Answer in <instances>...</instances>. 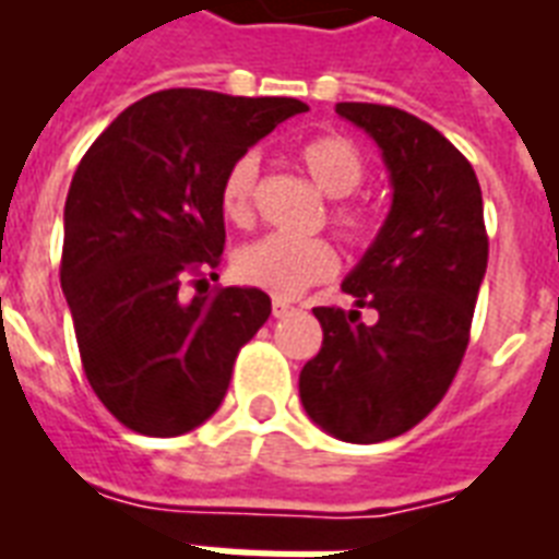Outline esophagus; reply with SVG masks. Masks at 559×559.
I'll return each instance as SVG.
<instances>
[{
	"label": "esophagus",
	"instance_id": "1",
	"mask_svg": "<svg viewBox=\"0 0 559 559\" xmlns=\"http://www.w3.org/2000/svg\"><path fill=\"white\" fill-rule=\"evenodd\" d=\"M294 306L292 302H285V300H274V318H285L288 311H292Z\"/></svg>",
	"mask_w": 559,
	"mask_h": 559
}]
</instances>
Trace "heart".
Listing matches in <instances>:
<instances>
[{"label":"heart","instance_id":"b5f03b06","mask_svg":"<svg viewBox=\"0 0 559 559\" xmlns=\"http://www.w3.org/2000/svg\"><path fill=\"white\" fill-rule=\"evenodd\" d=\"M297 159L306 168V175L318 183V189L335 198V203L329 206L332 227L347 241L370 239L379 227V212L367 201L349 198V192H356L358 186L365 183L367 166L361 151L347 136H318L297 151ZM257 157L245 154L233 159L230 168L221 177L218 189L221 212L227 215V221L248 227L257 212ZM233 265L245 285L262 288L280 300H292L309 285L323 283L335 274L338 257L323 239H297V236L271 233L245 245L236 253Z\"/></svg>","mask_w":559,"mask_h":559}]
</instances>
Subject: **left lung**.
Masks as SVG:
<instances>
[{
  "label": "left lung",
  "instance_id": "left-lung-1",
  "mask_svg": "<svg viewBox=\"0 0 559 559\" xmlns=\"http://www.w3.org/2000/svg\"><path fill=\"white\" fill-rule=\"evenodd\" d=\"M335 114L382 148L393 203L344 292L376 308L314 309L320 353L300 370L302 408L347 443L405 435L445 396L464 361L487 271L481 186L469 159L431 124L388 104L341 102Z\"/></svg>",
  "mask_w": 559,
  "mask_h": 559
}]
</instances>
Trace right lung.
I'll use <instances>...</instances> for the list:
<instances>
[{
    "label": "right lung",
    "mask_w": 559,
    "mask_h": 559,
    "mask_svg": "<svg viewBox=\"0 0 559 559\" xmlns=\"http://www.w3.org/2000/svg\"><path fill=\"white\" fill-rule=\"evenodd\" d=\"M306 110L297 98L159 90L116 116L81 159L60 285L86 382L131 431L177 437L210 419L239 349L271 314L259 288L206 292L224 253L218 189L233 159ZM186 278L192 301L179 294Z\"/></svg>",
    "instance_id": "right-lung-1"
}]
</instances>
